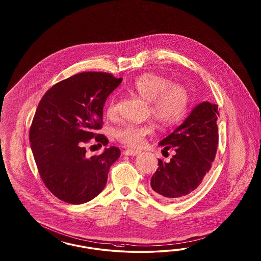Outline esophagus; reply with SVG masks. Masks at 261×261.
I'll return each mask as SVG.
<instances>
[{
    "label": "esophagus",
    "mask_w": 261,
    "mask_h": 261,
    "mask_svg": "<svg viewBox=\"0 0 261 261\" xmlns=\"http://www.w3.org/2000/svg\"><path fill=\"white\" fill-rule=\"evenodd\" d=\"M123 153L126 156H137V155H139L141 153V151L135 150V149H126Z\"/></svg>",
    "instance_id": "esophagus-1"
}]
</instances>
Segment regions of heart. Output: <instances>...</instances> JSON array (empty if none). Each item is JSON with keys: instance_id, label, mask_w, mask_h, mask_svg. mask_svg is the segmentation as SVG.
Instances as JSON below:
<instances>
[{"instance_id": "heart-1", "label": "heart", "mask_w": 261, "mask_h": 261, "mask_svg": "<svg viewBox=\"0 0 261 261\" xmlns=\"http://www.w3.org/2000/svg\"><path fill=\"white\" fill-rule=\"evenodd\" d=\"M129 90L150 102L151 114L164 124L179 122L188 112L190 96L187 89L180 84H171L165 76L155 73L142 74L135 79ZM105 110L109 118L117 115L116 96H111ZM151 133L152 128L147 124L127 123L117 130L116 136L127 146L140 147L144 138Z\"/></svg>"}]
</instances>
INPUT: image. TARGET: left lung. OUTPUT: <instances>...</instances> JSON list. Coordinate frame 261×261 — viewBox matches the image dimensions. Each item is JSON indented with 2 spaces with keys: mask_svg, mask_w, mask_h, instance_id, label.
I'll use <instances>...</instances> for the list:
<instances>
[{
  "mask_svg": "<svg viewBox=\"0 0 261 261\" xmlns=\"http://www.w3.org/2000/svg\"><path fill=\"white\" fill-rule=\"evenodd\" d=\"M216 104L203 101L171 134L159 142L165 149L174 147L168 163L158 161V169L151 178L154 193L166 201L187 196L202 184L215 158L218 144Z\"/></svg>",
  "mask_w": 261,
  "mask_h": 261,
  "instance_id": "1",
  "label": "left lung"
}]
</instances>
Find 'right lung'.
<instances>
[{
    "instance_id": "1",
    "label": "right lung",
    "mask_w": 261,
    "mask_h": 261,
    "mask_svg": "<svg viewBox=\"0 0 261 261\" xmlns=\"http://www.w3.org/2000/svg\"><path fill=\"white\" fill-rule=\"evenodd\" d=\"M122 79L85 71L58 82L42 97L30 130V142L40 176L48 190L70 204L87 203L102 191L111 166L119 158L116 146L86 157L84 144L102 126L103 107Z\"/></svg>"
}]
</instances>
